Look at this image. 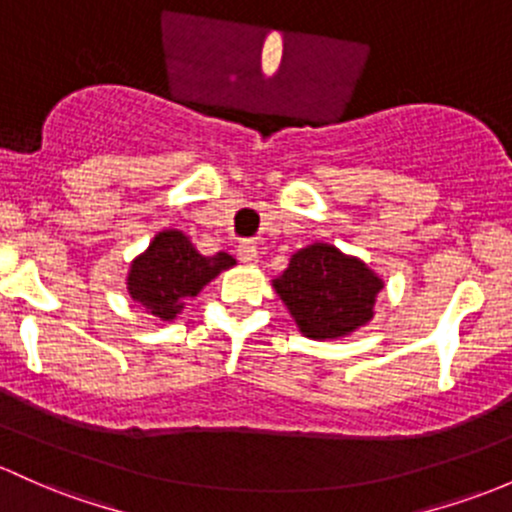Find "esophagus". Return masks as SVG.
Here are the masks:
<instances>
[{
  "label": "esophagus",
  "instance_id": "obj_1",
  "mask_svg": "<svg viewBox=\"0 0 512 512\" xmlns=\"http://www.w3.org/2000/svg\"><path fill=\"white\" fill-rule=\"evenodd\" d=\"M236 256H239L241 263H249V266H254V263L258 261V251L251 241H241L239 249H236Z\"/></svg>",
  "mask_w": 512,
  "mask_h": 512
}]
</instances>
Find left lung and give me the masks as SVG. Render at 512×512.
Instances as JSON below:
<instances>
[{"instance_id": "1", "label": "left lung", "mask_w": 512, "mask_h": 512, "mask_svg": "<svg viewBox=\"0 0 512 512\" xmlns=\"http://www.w3.org/2000/svg\"><path fill=\"white\" fill-rule=\"evenodd\" d=\"M273 288L305 337L334 339L371 320L383 283L359 258L329 244H312L290 258Z\"/></svg>"}]
</instances>
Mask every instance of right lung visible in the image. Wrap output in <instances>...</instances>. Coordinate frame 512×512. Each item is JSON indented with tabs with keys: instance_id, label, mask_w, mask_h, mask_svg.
<instances>
[{
	"instance_id": "1",
	"label": "right lung",
	"mask_w": 512,
	"mask_h": 512,
	"mask_svg": "<svg viewBox=\"0 0 512 512\" xmlns=\"http://www.w3.org/2000/svg\"><path fill=\"white\" fill-rule=\"evenodd\" d=\"M234 263L224 251L214 256L197 254L185 234L161 232L146 254L131 263L129 293L151 315L173 320L183 310V300L195 298L202 285Z\"/></svg>"
}]
</instances>
